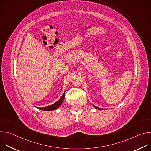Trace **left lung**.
Masks as SVG:
<instances>
[{
    "label": "left lung",
    "mask_w": 151,
    "mask_h": 151,
    "mask_svg": "<svg viewBox=\"0 0 151 151\" xmlns=\"http://www.w3.org/2000/svg\"><path fill=\"white\" fill-rule=\"evenodd\" d=\"M93 106L95 107V108H96L97 109H99V110H103V109H102V108H99V107H97V106H94V105H93Z\"/></svg>",
    "instance_id": "obj_1"
}]
</instances>
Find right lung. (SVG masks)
Segmentation results:
<instances>
[{
    "mask_svg": "<svg viewBox=\"0 0 151 151\" xmlns=\"http://www.w3.org/2000/svg\"><path fill=\"white\" fill-rule=\"evenodd\" d=\"M64 96H65V91H64L63 94L62 95V96L61 97V98L55 103H54V104L47 106V107H37V109H40V110H42V111H53L55 110L56 109H57L58 107L62 104L63 100L64 99Z\"/></svg>",
    "mask_w": 151,
    "mask_h": 151,
    "instance_id": "right-lung-1",
    "label": "right lung"
}]
</instances>
